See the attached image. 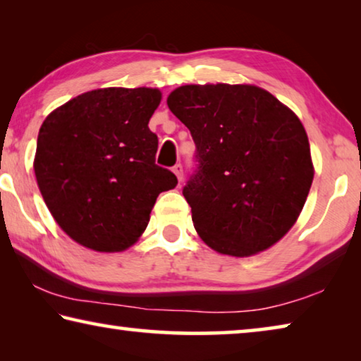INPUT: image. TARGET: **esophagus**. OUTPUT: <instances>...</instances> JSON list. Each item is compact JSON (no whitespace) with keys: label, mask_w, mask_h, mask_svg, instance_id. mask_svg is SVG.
<instances>
[{"label":"esophagus","mask_w":361,"mask_h":361,"mask_svg":"<svg viewBox=\"0 0 361 361\" xmlns=\"http://www.w3.org/2000/svg\"><path fill=\"white\" fill-rule=\"evenodd\" d=\"M173 173L176 175V178H178V181L181 183L183 181V166L181 164H176V166L173 167Z\"/></svg>","instance_id":"34e87169"}]
</instances>
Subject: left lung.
<instances>
[{"label": "left lung", "instance_id": "left-lung-1", "mask_svg": "<svg viewBox=\"0 0 361 361\" xmlns=\"http://www.w3.org/2000/svg\"><path fill=\"white\" fill-rule=\"evenodd\" d=\"M167 105L191 132L199 172L183 189L212 250L247 258L288 232L314 180L302 122L253 84H186Z\"/></svg>", "mask_w": 361, "mask_h": 361}]
</instances>
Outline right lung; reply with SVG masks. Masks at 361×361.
Returning <instances> with one entry per match:
<instances>
[{
	"label": "right lung",
	"instance_id": "add662e5",
	"mask_svg": "<svg viewBox=\"0 0 361 361\" xmlns=\"http://www.w3.org/2000/svg\"><path fill=\"white\" fill-rule=\"evenodd\" d=\"M162 100L152 87H105L75 97L42 122L35 175L51 215L79 245L124 252L149 223L157 195L178 185L154 164L148 127Z\"/></svg>",
	"mask_w": 361,
	"mask_h": 361
}]
</instances>
